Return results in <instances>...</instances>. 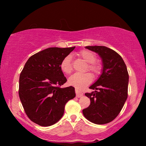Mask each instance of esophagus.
I'll use <instances>...</instances> for the list:
<instances>
[{"mask_svg":"<svg viewBox=\"0 0 146 146\" xmlns=\"http://www.w3.org/2000/svg\"><path fill=\"white\" fill-rule=\"evenodd\" d=\"M76 94L77 98H80L83 96V94L80 91H79L78 90H77V89H76Z\"/></svg>","mask_w":146,"mask_h":146,"instance_id":"obj_1","label":"esophagus"}]
</instances>
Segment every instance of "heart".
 Listing matches in <instances>:
<instances>
[{
    "mask_svg": "<svg viewBox=\"0 0 146 146\" xmlns=\"http://www.w3.org/2000/svg\"><path fill=\"white\" fill-rule=\"evenodd\" d=\"M79 56L88 64L86 70L90 71L94 76L98 75L101 72V66L96 62V56L92 52L84 50L78 53ZM60 69L64 73L70 74L72 72V64L70 55H68L62 60L60 63ZM92 80V76L90 74H76L71 76L68 80L70 85L75 87L78 90H82L85 88Z\"/></svg>",
    "mask_w": 146,
    "mask_h": 146,
    "instance_id": "b5f03b06",
    "label": "heart"
}]
</instances>
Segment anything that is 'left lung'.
<instances>
[{
  "instance_id": "8db88e82",
  "label": "left lung",
  "mask_w": 146,
  "mask_h": 146,
  "mask_svg": "<svg viewBox=\"0 0 146 146\" xmlns=\"http://www.w3.org/2000/svg\"><path fill=\"white\" fill-rule=\"evenodd\" d=\"M85 48L100 56L102 69L98 79L90 86L94 92L85 94L90 104L82 112L91 122L105 124L117 116L126 101L128 72L122 58L113 50L104 46Z\"/></svg>"
}]
</instances>
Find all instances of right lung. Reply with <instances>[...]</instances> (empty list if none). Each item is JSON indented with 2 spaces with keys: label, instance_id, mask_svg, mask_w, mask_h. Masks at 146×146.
<instances>
[{
  "label": "right lung",
  "instance_id": "add662e5",
  "mask_svg": "<svg viewBox=\"0 0 146 146\" xmlns=\"http://www.w3.org/2000/svg\"><path fill=\"white\" fill-rule=\"evenodd\" d=\"M75 46L52 47L29 58L19 78V97L27 116L41 126L58 122L64 112L66 104L76 96L72 86L60 88L66 82L60 69L64 58Z\"/></svg>",
  "mask_w": 146,
  "mask_h": 146
}]
</instances>
